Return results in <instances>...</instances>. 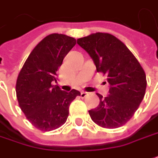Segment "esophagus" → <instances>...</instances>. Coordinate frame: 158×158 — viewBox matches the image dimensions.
Returning a JSON list of instances; mask_svg holds the SVG:
<instances>
[{"label": "esophagus", "instance_id": "obj_1", "mask_svg": "<svg viewBox=\"0 0 158 158\" xmlns=\"http://www.w3.org/2000/svg\"><path fill=\"white\" fill-rule=\"evenodd\" d=\"M80 95H81V98H85L86 96L88 95V93H86V92H81Z\"/></svg>", "mask_w": 158, "mask_h": 158}]
</instances>
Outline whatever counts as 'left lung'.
<instances>
[{"label": "left lung", "mask_w": 158, "mask_h": 158, "mask_svg": "<svg viewBox=\"0 0 158 158\" xmlns=\"http://www.w3.org/2000/svg\"><path fill=\"white\" fill-rule=\"evenodd\" d=\"M94 60L98 73L107 76L109 94L89 110L91 119L102 128L123 126L137 110L145 94L146 75L138 60L123 42L108 33H94L77 40Z\"/></svg>", "instance_id": "obj_1"}]
</instances>
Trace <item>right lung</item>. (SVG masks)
<instances>
[{"instance_id":"1","label":"right lung","mask_w":158,"mask_h":158,"mask_svg":"<svg viewBox=\"0 0 158 158\" xmlns=\"http://www.w3.org/2000/svg\"><path fill=\"white\" fill-rule=\"evenodd\" d=\"M76 44V39L63 34H51L33 49L16 80V97L30 123L42 131L61 127L69 115L71 102L80 93L64 92L57 82L63 59Z\"/></svg>"}]
</instances>
